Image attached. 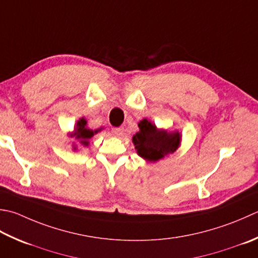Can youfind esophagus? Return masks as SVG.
Here are the masks:
<instances>
[{
    "label": "esophagus",
    "mask_w": 258,
    "mask_h": 258,
    "mask_svg": "<svg viewBox=\"0 0 258 258\" xmlns=\"http://www.w3.org/2000/svg\"><path fill=\"white\" fill-rule=\"evenodd\" d=\"M123 132H124V128L123 127H115V128L112 130V133L115 136H120V135L123 134Z\"/></svg>",
    "instance_id": "obj_1"
}]
</instances>
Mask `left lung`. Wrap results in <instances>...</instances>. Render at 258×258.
<instances>
[{
  "label": "left lung",
  "mask_w": 258,
  "mask_h": 258,
  "mask_svg": "<svg viewBox=\"0 0 258 258\" xmlns=\"http://www.w3.org/2000/svg\"><path fill=\"white\" fill-rule=\"evenodd\" d=\"M140 131L133 136L136 152L149 162H156L164 156L172 154L179 148L181 135L179 132L158 130L146 118L139 123Z\"/></svg>",
  "instance_id": "obj_1"
}]
</instances>
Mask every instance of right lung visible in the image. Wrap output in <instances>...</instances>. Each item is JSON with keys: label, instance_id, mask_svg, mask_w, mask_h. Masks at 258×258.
<instances>
[{"label": "right lung", "instance_id": "add662e5", "mask_svg": "<svg viewBox=\"0 0 258 258\" xmlns=\"http://www.w3.org/2000/svg\"><path fill=\"white\" fill-rule=\"evenodd\" d=\"M99 130H90L87 127V120H86L84 117L80 118L77 124H76V127H75V131L74 133L70 135V136H74V138L76 140H78L80 144L84 145V146H88L89 142L88 140L92 139L94 134H96L98 132ZM76 150V148H74Z\"/></svg>", "mask_w": 258, "mask_h": 258}]
</instances>
